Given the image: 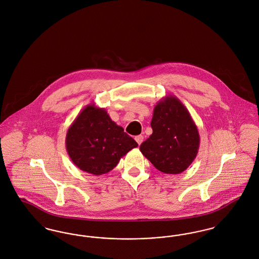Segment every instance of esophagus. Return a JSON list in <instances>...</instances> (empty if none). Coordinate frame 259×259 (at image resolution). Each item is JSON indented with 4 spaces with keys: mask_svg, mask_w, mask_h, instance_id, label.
<instances>
[{
    "mask_svg": "<svg viewBox=\"0 0 259 259\" xmlns=\"http://www.w3.org/2000/svg\"><path fill=\"white\" fill-rule=\"evenodd\" d=\"M136 142L138 143V145L140 146L142 143H143V141H144V136L139 135L136 136L135 137Z\"/></svg>",
    "mask_w": 259,
    "mask_h": 259,
    "instance_id": "34e87169",
    "label": "esophagus"
}]
</instances>
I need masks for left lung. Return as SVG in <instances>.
Returning a JSON list of instances; mask_svg holds the SVG:
<instances>
[{
  "instance_id": "left-lung-1",
  "label": "left lung",
  "mask_w": 259,
  "mask_h": 259,
  "mask_svg": "<svg viewBox=\"0 0 259 259\" xmlns=\"http://www.w3.org/2000/svg\"><path fill=\"white\" fill-rule=\"evenodd\" d=\"M152 134L140 147L143 155L165 174H181L195 159L200 145L197 126L185 105L172 95L153 110Z\"/></svg>"
}]
</instances>
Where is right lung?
<instances>
[{
	"label": "right lung",
	"mask_w": 259,
	"mask_h": 259,
	"mask_svg": "<svg viewBox=\"0 0 259 259\" xmlns=\"http://www.w3.org/2000/svg\"><path fill=\"white\" fill-rule=\"evenodd\" d=\"M137 147L135 140L94 103L78 113L66 135V149L73 163L94 176L111 171L122 156Z\"/></svg>",
	"instance_id": "right-lung-1"
}]
</instances>
